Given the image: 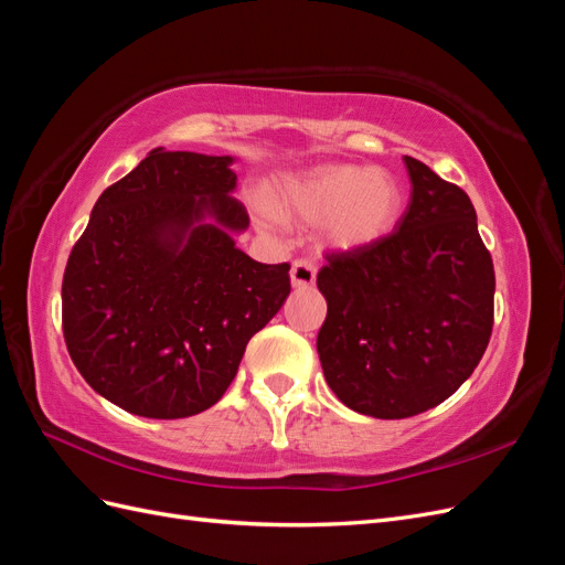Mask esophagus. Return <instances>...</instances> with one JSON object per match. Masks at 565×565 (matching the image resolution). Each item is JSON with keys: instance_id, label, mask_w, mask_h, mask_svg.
<instances>
[{"instance_id": "34e87169", "label": "esophagus", "mask_w": 565, "mask_h": 565, "mask_svg": "<svg viewBox=\"0 0 565 565\" xmlns=\"http://www.w3.org/2000/svg\"><path fill=\"white\" fill-rule=\"evenodd\" d=\"M316 264L309 259H297L292 264V270H289V278H292L295 287H311L316 282Z\"/></svg>"}]
</instances>
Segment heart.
Listing matches in <instances>:
<instances>
[{
  "mask_svg": "<svg viewBox=\"0 0 565 565\" xmlns=\"http://www.w3.org/2000/svg\"><path fill=\"white\" fill-rule=\"evenodd\" d=\"M270 206L303 224H320L324 245L361 249L380 243L396 226L403 191L386 169L320 164L311 172L280 181L270 204L256 202V210L266 221L276 216Z\"/></svg>",
  "mask_w": 565,
  "mask_h": 565,
  "instance_id": "heart-1",
  "label": "heart"
}]
</instances>
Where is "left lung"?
<instances>
[{
  "instance_id": "1",
  "label": "left lung",
  "mask_w": 565,
  "mask_h": 565,
  "mask_svg": "<svg viewBox=\"0 0 565 565\" xmlns=\"http://www.w3.org/2000/svg\"><path fill=\"white\" fill-rule=\"evenodd\" d=\"M413 193L380 243L332 252L318 273L320 365L355 413L405 419L469 380L492 334L494 268L459 185L403 158Z\"/></svg>"
}]
</instances>
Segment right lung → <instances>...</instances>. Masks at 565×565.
I'll return each instance as SVG.
<instances>
[{
  "instance_id": "1",
  "label": "right lung",
  "mask_w": 565,
  "mask_h": 565,
  "mask_svg": "<svg viewBox=\"0 0 565 565\" xmlns=\"http://www.w3.org/2000/svg\"><path fill=\"white\" fill-rule=\"evenodd\" d=\"M231 162L150 150L100 193L67 256V353L131 415L181 419L212 407L292 289L289 264H259L235 247L231 233L249 216L231 195Z\"/></svg>"
}]
</instances>
